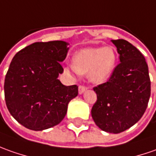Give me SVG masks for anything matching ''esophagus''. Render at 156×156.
<instances>
[{"label":"esophagus","instance_id":"1","mask_svg":"<svg viewBox=\"0 0 156 156\" xmlns=\"http://www.w3.org/2000/svg\"><path fill=\"white\" fill-rule=\"evenodd\" d=\"M87 89V87H86V86H83V85H80L79 86V87H78V91H79V94H82Z\"/></svg>","mask_w":156,"mask_h":156}]
</instances>
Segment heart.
I'll use <instances>...</instances> for the list:
<instances>
[{
  "instance_id": "1",
  "label": "heart",
  "mask_w": 156,
  "mask_h": 156,
  "mask_svg": "<svg viewBox=\"0 0 156 156\" xmlns=\"http://www.w3.org/2000/svg\"><path fill=\"white\" fill-rule=\"evenodd\" d=\"M117 60L118 53L113 47L83 49L73 56L71 70L80 75L88 73L92 82L103 83L112 76Z\"/></svg>"
}]
</instances>
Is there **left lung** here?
Masks as SVG:
<instances>
[{"label": "left lung", "mask_w": 156, "mask_h": 156, "mask_svg": "<svg viewBox=\"0 0 156 156\" xmlns=\"http://www.w3.org/2000/svg\"><path fill=\"white\" fill-rule=\"evenodd\" d=\"M112 42L117 47L120 63L109 80L94 87L97 101L91 113L99 128L118 134L143 117L151 89L149 68L143 54L124 39Z\"/></svg>", "instance_id": "1"}]
</instances>
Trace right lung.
<instances>
[{
    "instance_id": "right-lung-1",
    "label": "right lung",
    "mask_w": 156,
    "mask_h": 156,
    "mask_svg": "<svg viewBox=\"0 0 156 156\" xmlns=\"http://www.w3.org/2000/svg\"><path fill=\"white\" fill-rule=\"evenodd\" d=\"M69 44L37 42L15 54L4 82L10 114L27 129L43 130L64 119L69 102L78 95L76 85L64 86L57 79L63 72Z\"/></svg>"
}]
</instances>
